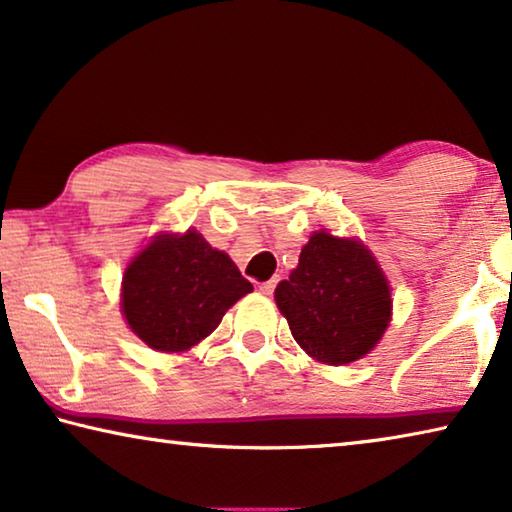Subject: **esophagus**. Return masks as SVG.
<instances>
[{
  "instance_id": "obj_1",
  "label": "esophagus",
  "mask_w": 512,
  "mask_h": 512,
  "mask_svg": "<svg viewBox=\"0 0 512 512\" xmlns=\"http://www.w3.org/2000/svg\"><path fill=\"white\" fill-rule=\"evenodd\" d=\"M275 287H278V278H271V280H266V282H262V285H259V291H262V294H266V296H271Z\"/></svg>"
}]
</instances>
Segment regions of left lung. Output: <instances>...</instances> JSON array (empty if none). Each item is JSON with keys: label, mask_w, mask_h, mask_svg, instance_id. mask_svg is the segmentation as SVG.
Listing matches in <instances>:
<instances>
[{"label": "left lung", "mask_w": 512, "mask_h": 512, "mask_svg": "<svg viewBox=\"0 0 512 512\" xmlns=\"http://www.w3.org/2000/svg\"><path fill=\"white\" fill-rule=\"evenodd\" d=\"M275 303L307 355L323 364H348L367 355L392 316L383 271L362 243L316 232L298 266L275 289Z\"/></svg>", "instance_id": "obj_1"}]
</instances>
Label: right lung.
Masks as SVG:
<instances>
[{"mask_svg": "<svg viewBox=\"0 0 512 512\" xmlns=\"http://www.w3.org/2000/svg\"><path fill=\"white\" fill-rule=\"evenodd\" d=\"M253 291L230 257L196 230L159 234L127 266L123 312L150 348L180 353L218 328L223 314Z\"/></svg>", "mask_w": 512, "mask_h": 512, "instance_id": "add662e5", "label": "right lung"}]
</instances>
